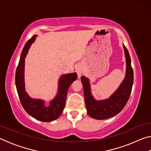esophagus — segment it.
I'll use <instances>...</instances> for the list:
<instances>
[{
  "mask_svg": "<svg viewBox=\"0 0 151 151\" xmlns=\"http://www.w3.org/2000/svg\"><path fill=\"white\" fill-rule=\"evenodd\" d=\"M75 70H76V73H77V75H78V78H80L81 77V75H82V73H83V67H82L81 65H78L76 67Z\"/></svg>",
  "mask_w": 151,
  "mask_h": 151,
  "instance_id": "1",
  "label": "esophagus"
}]
</instances>
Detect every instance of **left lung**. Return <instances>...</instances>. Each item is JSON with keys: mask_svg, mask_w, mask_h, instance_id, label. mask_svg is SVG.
<instances>
[{"mask_svg": "<svg viewBox=\"0 0 151 151\" xmlns=\"http://www.w3.org/2000/svg\"><path fill=\"white\" fill-rule=\"evenodd\" d=\"M123 48L127 62L126 75L119 87L108 99L96 101L91 94L88 79L85 76L81 77L87 113L92 118L98 120L111 118L119 113L129 101L133 85V70L129 51L124 45Z\"/></svg>", "mask_w": 151, "mask_h": 151, "instance_id": "left-lung-1", "label": "left lung"}]
</instances>
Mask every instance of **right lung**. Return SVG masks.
<instances>
[{"instance_id": "1", "label": "right lung", "mask_w": 151, "mask_h": 151, "mask_svg": "<svg viewBox=\"0 0 151 151\" xmlns=\"http://www.w3.org/2000/svg\"><path fill=\"white\" fill-rule=\"evenodd\" d=\"M34 35L27 42L22 51L19 65L15 75V83L20 103L28 114L33 118L42 122H50L58 119L65 108L66 95L70 85L77 78L76 73L61 76L58 81V89L57 96L50 102L49 106L45 105V101L40 99H34L28 95L24 88V58L30 46L35 41Z\"/></svg>"}]
</instances>
